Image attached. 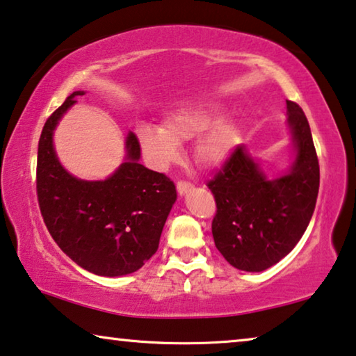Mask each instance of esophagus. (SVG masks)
Listing matches in <instances>:
<instances>
[{
    "instance_id": "1",
    "label": "esophagus",
    "mask_w": 356,
    "mask_h": 356,
    "mask_svg": "<svg viewBox=\"0 0 356 356\" xmlns=\"http://www.w3.org/2000/svg\"><path fill=\"white\" fill-rule=\"evenodd\" d=\"M192 188H193V184L188 182V180H179V182H177V192L180 195L190 192Z\"/></svg>"
}]
</instances>
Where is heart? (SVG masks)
I'll return each instance as SVG.
<instances>
[{
    "label": "heart",
    "mask_w": 356,
    "mask_h": 356,
    "mask_svg": "<svg viewBox=\"0 0 356 356\" xmlns=\"http://www.w3.org/2000/svg\"><path fill=\"white\" fill-rule=\"evenodd\" d=\"M214 110L204 107H180L169 113L163 127L142 126L137 136L147 156L158 168H166L179 158V144L199 137L195 156L203 166H219L233 150L235 127L230 123L214 124Z\"/></svg>",
    "instance_id": "b5f03b06"
}]
</instances>
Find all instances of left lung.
<instances>
[{"label":"left lung","mask_w":356,"mask_h":356,"mask_svg":"<svg viewBox=\"0 0 356 356\" xmlns=\"http://www.w3.org/2000/svg\"><path fill=\"white\" fill-rule=\"evenodd\" d=\"M286 105L297 150L286 176L268 180L245 145H236L206 184L217 208L212 219L216 248L245 272H262L288 256L315 211L320 164L310 126L299 105L293 100Z\"/></svg>","instance_id":"1"}]
</instances>
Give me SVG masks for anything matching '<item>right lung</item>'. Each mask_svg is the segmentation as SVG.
Segmentation results:
<instances>
[{
    "mask_svg": "<svg viewBox=\"0 0 356 356\" xmlns=\"http://www.w3.org/2000/svg\"><path fill=\"white\" fill-rule=\"evenodd\" d=\"M83 94L68 95L42 127L36 195L47 230L73 262L100 277H121L139 270L156 252L177 198L176 185L142 166L140 144L132 132L126 139V161L113 176L99 182L70 176L57 160L52 132Z\"/></svg>",
    "mask_w": 356,
    "mask_h": 356,
    "instance_id": "right-lung-1",
    "label": "right lung"
}]
</instances>
